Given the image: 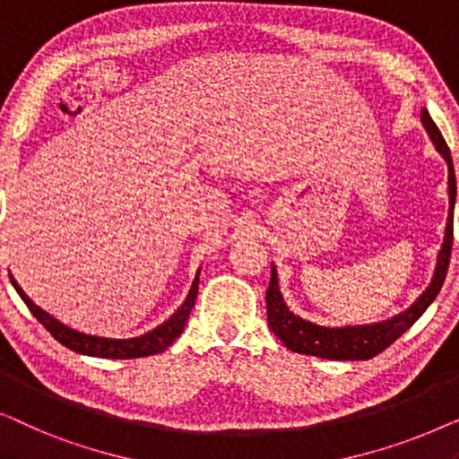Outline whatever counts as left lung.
<instances>
[{
	"instance_id": "obj_1",
	"label": "left lung",
	"mask_w": 459,
	"mask_h": 459,
	"mask_svg": "<svg viewBox=\"0 0 459 459\" xmlns=\"http://www.w3.org/2000/svg\"><path fill=\"white\" fill-rule=\"evenodd\" d=\"M422 123L429 131L430 140L435 142L438 152L445 156L449 167V217L447 228H445V240L438 250V261L435 269V278L430 286L426 288L416 303L410 309L399 313L397 317L388 322L374 324V325H355V328H324L311 322H305L290 313L284 299L280 294L278 273L272 267V280L265 294L267 300V324L275 336L290 349L292 353L322 357V359H338V361H353V359H372L382 351L391 347L397 338L411 328L418 322V317L429 309V305L437 299L438 290L443 288L445 275L449 269L451 247H454V204H455V173L454 162H451V152L447 142L441 135V131L432 121L429 110L422 108Z\"/></svg>"
}]
</instances>
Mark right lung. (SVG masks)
<instances>
[{"label":"right lung","mask_w":459,"mask_h":459,"mask_svg":"<svg viewBox=\"0 0 459 459\" xmlns=\"http://www.w3.org/2000/svg\"><path fill=\"white\" fill-rule=\"evenodd\" d=\"M10 280H12V284H14L16 292L21 294L24 305H27L29 311L37 317V322H39L43 328H46L60 344H65L66 349L74 351V353L91 355V357H112V359H134V357H148V355L162 353L167 347H171L175 338L184 332V325L187 322V317H190V311H192L194 303H196V294H198V275H196V280H194L190 294H187L184 305H181L165 324L159 325V328H154L152 332H148V334H143V336L127 338V341H115V338H100V336L81 334V332H77V330L66 328V325L60 324L58 319H54L49 313L39 309V307H37L33 300H30L27 294L22 292V288L16 284V280L12 278V275H10Z\"/></svg>","instance_id":"1"}]
</instances>
